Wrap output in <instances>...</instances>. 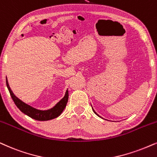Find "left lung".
<instances>
[{
	"label": "left lung",
	"mask_w": 157,
	"mask_h": 157,
	"mask_svg": "<svg viewBox=\"0 0 157 157\" xmlns=\"http://www.w3.org/2000/svg\"><path fill=\"white\" fill-rule=\"evenodd\" d=\"M92 109H93V112H94V113H95V114H96V115H97V116H99V117H101V118H102V117H100V116H99V115H98V114H97V113H96V112H95V111H94V109H93V108H92Z\"/></svg>",
	"instance_id": "obj_1"
}]
</instances>
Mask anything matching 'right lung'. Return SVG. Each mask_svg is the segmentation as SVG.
Instances as JSON below:
<instances>
[{
    "label": "right lung",
    "mask_w": 157,
    "mask_h": 157,
    "mask_svg": "<svg viewBox=\"0 0 157 157\" xmlns=\"http://www.w3.org/2000/svg\"><path fill=\"white\" fill-rule=\"evenodd\" d=\"M6 86L10 92V94H11V96L12 97V99L13 100L16 107H17L22 113L25 114V115L32 117V119L36 120V121H50V120H52L58 117V116L60 115V114L63 113V111L64 110L65 107H66V106L67 105V102H68V89H67L66 94H65L63 99H61L54 107H52V108L46 109V110L38 109L32 107V106L27 105V104H26L25 102H24L23 101H21V99L18 98V97L14 94L11 88H10L9 82H8L7 77Z\"/></svg>",
    "instance_id": "add662e5"
}]
</instances>
